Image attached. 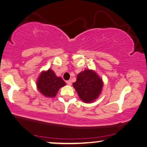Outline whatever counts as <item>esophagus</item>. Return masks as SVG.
I'll return each instance as SVG.
<instances>
[{"label": "esophagus", "mask_w": 147, "mask_h": 147, "mask_svg": "<svg viewBox=\"0 0 147 147\" xmlns=\"http://www.w3.org/2000/svg\"><path fill=\"white\" fill-rule=\"evenodd\" d=\"M66 83H67V85H71V80L66 81Z\"/></svg>", "instance_id": "obj_1"}]
</instances>
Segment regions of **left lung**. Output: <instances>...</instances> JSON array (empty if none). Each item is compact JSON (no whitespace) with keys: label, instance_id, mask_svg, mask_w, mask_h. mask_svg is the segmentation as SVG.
Listing matches in <instances>:
<instances>
[{"label":"left lung","instance_id":"left-lung-1","mask_svg":"<svg viewBox=\"0 0 147 147\" xmlns=\"http://www.w3.org/2000/svg\"><path fill=\"white\" fill-rule=\"evenodd\" d=\"M73 86L79 98L83 102L90 103L98 97L102 91L103 82L94 71L85 69L78 74Z\"/></svg>","mask_w":147,"mask_h":147}]
</instances>
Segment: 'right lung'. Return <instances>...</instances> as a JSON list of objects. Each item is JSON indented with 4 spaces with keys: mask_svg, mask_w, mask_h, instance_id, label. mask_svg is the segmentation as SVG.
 I'll return each instance as SVG.
<instances>
[{
    "mask_svg": "<svg viewBox=\"0 0 147 147\" xmlns=\"http://www.w3.org/2000/svg\"><path fill=\"white\" fill-rule=\"evenodd\" d=\"M66 85L61 78L55 76L51 69L43 71L38 79L37 86L40 92L46 97L53 98L56 96L59 88Z\"/></svg>",
    "mask_w": 147,
    "mask_h": 147,
    "instance_id": "1",
    "label": "right lung"
}]
</instances>
